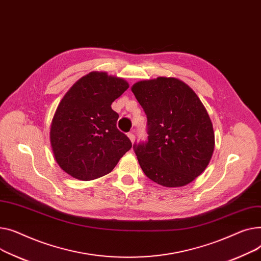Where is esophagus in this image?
Listing matches in <instances>:
<instances>
[{"instance_id": "1", "label": "esophagus", "mask_w": 261, "mask_h": 261, "mask_svg": "<svg viewBox=\"0 0 261 261\" xmlns=\"http://www.w3.org/2000/svg\"><path fill=\"white\" fill-rule=\"evenodd\" d=\"M127 136H128V138H129V140L132 141V143H134V142H135V139H136L135 135H134V134H132V133H128V134H127Z\"/></svg>"}]
</instances>
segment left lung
Instances as JSON below:
<instances>
[{
    "label": "left lung",
    "instance_id": "8db88e82",
    "mask_svg": "<svg viewBox=\"0 0 261 261\" xmlns=\"http://www.w3.org/2000/svg\"><path fill=\"white\" fill-rule=\"evenodd\" d=\"M132 91L147 117V140L133 146L142 171L166 188L189 185L203 173L215 146L205 107L176 78L137 82Z\"/></svg>",
    "mask_w": 261,
    "mask_h": 261
}]
</instances>
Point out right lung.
Segmentation results:
<instances>
[{"label": "right lung", "instance_id": "add662e5", "mask_svg": "<svg viewBox=\"0 0 261 261\" xmlns=\"http://www.w3.org/2000/svg\"><path fill=\"white\" fill-rule=\"evenodd\" d=\"M127 88L123 79L93 71L61 100L51 122L50 144L57 163L71 177L88 181L107 175L130 149L111 106Z\"/></svg>", "mask_w": 261, "mask_h": 261}]
</instances>
